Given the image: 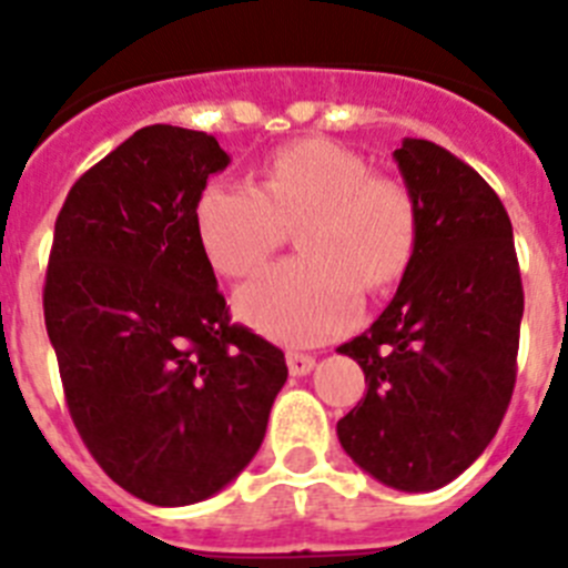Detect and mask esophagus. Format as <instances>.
Listing matches in <instances>:
<instances>
[{
    "label": "esophagus",
    "instance_id": "1",
    "mask_svg": "<svg viewBox=\"0 0 568 568\" xmlns=\"http://www.w3.org/2000/svg\"><path fill=\"white\" fill-rule=\"evenodd\" d=\"M287 366L293 375H307V373H313L315 358L313 355H304V353H287Z\"/></svg>",
    "mask_w": 568,
    "mask_h": 568
}]
</instances>
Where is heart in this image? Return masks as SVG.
<instances>
[{
	"label": "heart",
	"instance_id": "1",
	"mask_svg": "<svg viewBox=\"0 0 568 568\" xmlns=\"http://www.w3.org/2000/svg\"><path fill=\"white\" fill-rule=\"evenodd\" d=\"M298 222L304 255L241 287L235 310L278 344L310 346L353 327L364 284L381 290L404 275L418 244V202L355 150L304 139L270 155L258 187L210 182L193 207L204 255L230 278L255 273Z\"/></svg>",
	"mask_w": 568,
	"mask_h": 568
}]
</instances>
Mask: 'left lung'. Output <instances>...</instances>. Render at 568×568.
Here are the masks:
<instances>
[{
	"mask_svg": "<svg viewBox=\"0 0 568 568\" xmlns=\"http://www.w3.org/2000/svg\"><path fill=\"white\" fill-rule=\"evenodd\" d=\"M418 202V244L373 327L338 346L366 395L338 420L344 453L375 480L433 491L498 433L518 375L524 284L498 193L426 139L395 150Z\"/></svg>",
	"mask_w": 568,
	"mask_h": 568,
	"instance_id": "8db88e82",
	"label": "left lung"
}]
</instances>
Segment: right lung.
<instances>
[{
	"label": "right lung",
	"instance_id": "1",
	"mask_svg": "<svg viewBox=\"0 0 568 568\" xmlns=\"http://www.w3.org/2000/svg\"><path fill=\"white\" fill-rule=\"evenodd\" d=\"M227 164L213 135L150 124L70 187L53 230L42 304L70 418L155 506L224 489L287 381L278 346L230 324L195 235V199Z\"/></svg>",
	"mask_w": 568,
	"mask_h": 568
}]
</instances>
